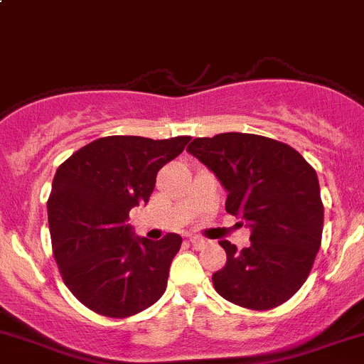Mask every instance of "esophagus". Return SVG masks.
<instances>
[{"mask_svg": "<svg viewBox=\"0 0 364 364\" xmlns=\"http://www.w3.org/2000/svg\"><path fill=\"white\" fill-rule=\"evenodd\" d=\"M189 243H191L193 247L196 248V250H200V248L205 245V240H202V237H198V236H191V237H189Z\"/></svg>", "mask_w": 364, "mask_h": 364, "instance_id": "1", "label": "esophagus"}]
</instances>
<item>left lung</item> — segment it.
I'll use <instances>...</instances> for the list:
<instances>
[{
    "label": "left lung",
    "instance_id": "obj_1",
    "mask_svg": "<svg viewBox=\"0 0 364 364\" xmlns=\"http://www.w3.org/2000/svg\"><path fill=\"white\" fill-rule=\"evenodd\" d=\"M188 151L227 189V213L252 228L243 250L220 241L227 264L213 275L214 289L252 311L291 299L321 245L323 203L313 166L289 144L255 134L196 137Z\"/></svg>",
    "mask_w": 364,
    "mask_h": 364
}]
</instances>
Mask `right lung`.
Wrapping results in <instances>:
<instances>
[{
	"instance_id": "1",
	"label": "right lung",
	"mask_w": 364,
	"mask_h": 364,
	"mask_svg": "<svg viewBox=\"0 0 364 364\" xmlns=\"http://www.w3.org/2000/svg\"><path fill=\"white\" fill-rule=\"evenodd\" d=\"M191 137H100L58 166L48 198L51 247L62 280L85 307L128 318L166 291L182 237H136L128 213L148 203L159 169Z\"/></svg>"
}]
</instances>
